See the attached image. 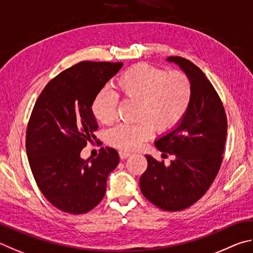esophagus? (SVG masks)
<instances>
[{
    "label": "esophagus",
    "mask_w": 253,
    "mask_h": 253,
    "mask_svg": "<svg viewBox=\"0 0 253 253\" xmlns=\"http://www.w3.org/2000/svg\"><path fill=\"white\" fill-rule=\"evenodd\" d=\"M119 156H120V158L122 159V160H124V159L129 158V157L131 156V153H129V152H126V151H123V150H121V151L119 152Z\"/></svg>",
    "instance_id": "esophagus-1"
}]
</instances>
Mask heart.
<instances>
[{"instance_id":"b5f03b06","label":"heart","mask_w":253,"mask_h":253,"mask_svg":"<svg viewBox=\"0 0 253 253\" xmlns=\"http://www.w3.org/2000/svg\"><path fill=\"white\" fill-rule=\"evenodd\" d=\"M114 87L126 101L138 102L135 123H119L108 132V141L123 151H133L151 138L153 129L167 132L182 121L193 96L192 83L181 71L169 72L145 63L133 65L117 78ZM117 93L103 88L92 101L97 121L110 124L117 117Z\"/></svg>"}]
</instances>
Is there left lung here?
I'll return each mask as SVG.
<instances>
[{
    "instance_id": "1",
    "label": "left lung",
    "mask_w": 253,
    "mask_h": 253,
    "mask_svg": "<svg viewBox=\"0 0 253 253\" xmlns=\"http://www.w3.org/2000/svg\"><path fill=\"white\" fill-rule=\"evenodd\" d=\"M167 61L189 77L192 102L182 121L154 142L165 156L169 153L174 159L167 166L147 154L148 168L140 178V189L160 209L179 211L196 203L215 179L228 123L218 93L206 74L183 57L169 56Z\"/></svg>"
}]
</instances>
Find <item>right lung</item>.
Masks as SVG:
<instances>
[{"label": "right lung", "instance_id": "add662e5", "mask_svg": "<svg viewBox=\"0 0 253 253\" xmlns=\"http://www.w3.org/2000/svg\"><path fill=\"white\" fill-rule=\"evenodd\" d=\"M123 63L84 61L46 84L31 114L26 154L43 196L61 211L86 213L99 205L106 179L119 165L117 150L105 147L97 158H81L94 138L97 122L92 101Z\"/></svg>", "mask_w": 253, "mask_h": 253}]
</instances>
